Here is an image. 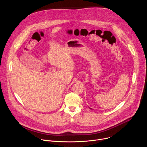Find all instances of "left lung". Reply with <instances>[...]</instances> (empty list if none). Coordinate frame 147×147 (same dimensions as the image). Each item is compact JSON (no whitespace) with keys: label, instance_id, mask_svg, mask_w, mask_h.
<instances>
[{"label":"left lung","instance_id":"1","mask_svg":"<svg viewBox=\"0 0 147 147\" xmlns=\"http://www.w3.org/2000/svg\"><path fill=\"white\" fill-rule=\"evenodd\" d=\"M90 109H91V108H90Z\"/></svg>","mask_w":147,"mask_h":147}]
</instances>
